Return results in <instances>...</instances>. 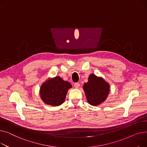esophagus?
Instances as JSON below:
<instances>
[{"label": "esophagus", "instance_id": "1", "mask_svg": "<svg viewBox=\"0 0 147 147\" xmlns=\"http://www.w3.org/2000/svg\"><path fill=\"white\" fill-rule=\"evenodd\" d=\"M79 86H80V83H79L78 82V83H74V87L76 88H79Z\"/></svg>", "mask_w": 147, "mask_h": 147}]
</instances>
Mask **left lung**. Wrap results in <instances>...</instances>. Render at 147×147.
<instances>
[{
	"label": "left lung",
	"instance_id": "1",
	"mask_svg": "<svg viewBox=\"0 0 147 147\" xmlns=\"http://www.w3.org/2000/svg\"><path fill=\"white\" fill-rule=\"evenodd\" d=\"M83 89L88 102L92 105H98L107 98L110 85L102 78L92 74L89 77L88 82L84 84Z\"/></svg>",
	"mask_w": 147,
	"mask_h": 147
}]
</instances>
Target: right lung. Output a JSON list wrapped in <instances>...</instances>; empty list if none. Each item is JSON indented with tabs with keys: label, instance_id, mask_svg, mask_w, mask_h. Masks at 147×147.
<instances>
[{
	"label": "right lung",
	"instance_id": "obj_1",
	"mask_svg": "<svg viewBox=\"0 0 147 147\" xmlns=\"http://www.w3.org/2000/svg\"><path fill=\"white\" fill-rule=\"evenodd\" d=\"M71 87L69 82L64 81L60 77L57 76L42 84L40 95L45 104L58 106L64 102L68 90Z\"/></svg>",
	"mask_w": 147,
	"mask_h": 147
}]
</instances>
